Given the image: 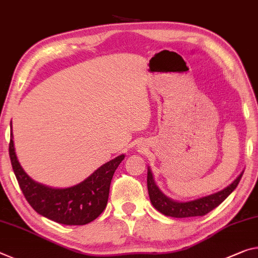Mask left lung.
<instances>
[{
    "label": "left lung",
    "mask_w": 258,
    "mask_h": 258,
    "mask_svg": "<svg viewBox=\"0 0 258 258\" xmlns=\"http://www.w3.org/2000/svg\"><path fill=\"white\" fill-rule=\"evenodd\" d=\"M243 171L236 178L232 181L229 186L222 191H218L210 196L202 197L200 199H196L192 201L179 202L169 199L168 197L160 191V188L155 184L153 175L150 167L147 168V189H149V196L152 205L160 213L166 215V216L175 217V218H186V217H196V216H205L206 214L212 212L224 201L230 194L234 191L238 186L240 179H241Z\"/></svg>",
    "instance_id": "left-lung-1"
}]
</instances>
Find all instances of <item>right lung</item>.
I'll use <instances>...</instances> for the list:
<instances>
[{"label":"right lung","instance_id":"add662e5","mask_svg":"<svg viewBox=\"0 0 258 258\" xmlns=\"http://www.w3.org/2000/svg\"><path fill=\"white\" fill-rule=\"evenodd\" d=\"M9 154L12 169L25 198L37 214L64 225H86L99 216L106 208L109 186L114 171L124 154L99 167L92 174L74 186L53 188L33 180L17 159L12 125Z\"/></svg>","mask_w":258,"mask_h":258}]
</instances>
